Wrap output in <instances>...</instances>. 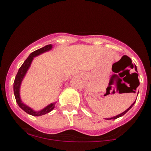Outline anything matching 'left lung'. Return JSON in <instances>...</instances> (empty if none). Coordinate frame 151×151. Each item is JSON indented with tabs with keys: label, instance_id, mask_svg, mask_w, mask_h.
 <instances>
[{
	"label": "left lung",
	"instance_id": "left-lung-1",
	"mask_svg": "<svg viewBox=\"0 0 151 151\" xmlns=\"http://www.w3.org/2000/svg\"><path fill=\"white\" fill-rule=\"evenodd\" d=\"M133 67H135V70H136V72H135V73H133V74H136V77H137V79H138V74H137V72H138V71H137L136 66V65H135V66H133ZM138 81V85H137V86H136V89H135V90H136V88L138 87V86H139V81ZM133 91V92L136 93V91H133V90H132V91ZM135 102H136V101H134V102H133V103L131 105V106H130L129 109H126V110L125 111H124V112H123V113H121V114H119V115L116 116H114V117H111V118H109V119H107V120H111V119H118V118H119V117L122 116H124V114H125L126 113V112H127V111H129L130 110V109H131V108H132V106H133L134 105Z\"/></svg>",
	"mask_w": 151,
	"mask_h": 151
}]
</instances>
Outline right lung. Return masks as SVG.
Returning <instances> with one entry per match:
<instances>
[{
  "mask_svg": "<svg viewBox=\"0 0 151 151\" xmlns=\"http://www.w3.org/2000/svg\"><path fill=\"white\" fill-rule=\"evenodd\" d=\"M52 45H47L43 47L40 48V49L32 52L29 55L28 58L26 59L25 61L23 62V64L21 65V67H20L18 73L16 74V77L15 78L14 84H13V91H14V95L17 104H18L19 106H20L24 111H25L26 113L30 114V115L34 116H40L45 115V114H48L49 112L51 111L52 110H53V109L55 108L56 102L50 104L47 106L45 108L39 111H35L33 109H31L30 107L27 106V105H25V104H23L22 102L20 97V85H21L22 79H23L24 77H25L26 73H27L29 67H30L31 63H32V60H33L35 57L38 56V55H40V54L44 53L45 52L49 51V50L52 49Z\"/></svg>",
  "mask_w": 151,
  "mask_h": 151,
  "instance_id": "obj_1",
  "label": "right lung"
}]
</instances>
